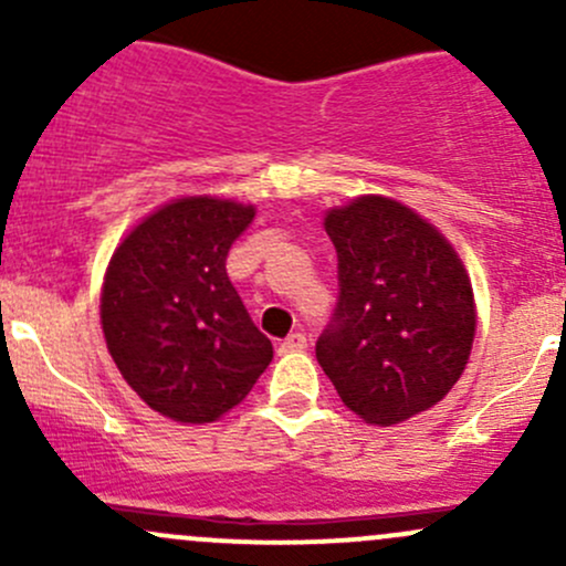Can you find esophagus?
I'll list each match as a JSON object with an SVG mask.
<instances>
[{
    "mask_svg": "<svg viewBox=\"0 0 566 566\" xmlns=\"http://www.w3.org/2000/svg\"><path fill=\"white\" fill-rule=\"evenodd\" d=\"M306 350V334H301V331H295V334H290L287 339H282V345H279V353H301Z\"/></svg>",
    "mask_w": 566,
    "mask_h": 566,
    "instance_id": "esophagus-1",
    "label": "esophagus"
}]
</instances>
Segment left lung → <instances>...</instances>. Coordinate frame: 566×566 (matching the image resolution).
<instances>
[{
  "label": "left lung",
  "instance_id": "8db88e82",
  "mask_svg": "<svg viewBox=\"0 0 566 566\" xmlns=\"http://www.w3.org/2000/svg\"><path fill=\"white\" fill-rule=\"evenodd\" d=\"M336 249L334 315L315 353L342 402L391 427L447 397L476 334L473 290L447 238L386 197L325 216Z\"/></svg>",
  "mask_w": 566,
  "mask_h": 566
}]
</instances>
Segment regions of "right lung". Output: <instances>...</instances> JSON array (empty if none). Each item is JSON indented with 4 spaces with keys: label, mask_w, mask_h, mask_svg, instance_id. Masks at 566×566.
Instances as JSON below:
<instances>
[{
    "label": "right lung",
    "mask_w": 566,
    "mask_h": 566,
    "mask_svg": "<svg viewBox=\"0 0 566 566\" xmlns=\"http://www.w3.org/2000/svg\"><path fill=\"white\" fill-rule=\"evenodd\" d=\"M251 205L186 197L147 216L108 262L101 323L119 375L153 410L205 424L235 408L273 358L227 276Z\"/></svg>",
    "instance_id": "right-lung-1"
}]
</instances>
